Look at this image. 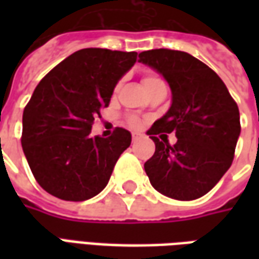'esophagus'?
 <instances>
[{"label":"esophagus","mask_w":259,"mask_h":259,"mask_svg":"<svg viewBox=\"0 0 259 259\" xmlns=\"http://www.w3.org/2000/svg\"><path fill=\"white\" fill-rule=\"evenodd\" d=\"M140 139H143V135H140V133H133V135H132V140L135 141V143L140 140Z\"/></svg>","instance_id":"obj_1"}]
</instances>
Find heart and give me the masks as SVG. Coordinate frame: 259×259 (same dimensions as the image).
<instances>
[{"mask_svg":"<svg viewBox=\"0 0 259 259\" xmlns=\"http://www.w3.org/2000/svg\"><path fill=\"white\" fill-rule=\"evenodd\" d=\"M159 81H162V80L159 79V77H157V76H144V79H143V85H144V89H148L150 85L157 84ZM127 123H129L132 127H137V126L140 124V118L136 116V115H129V116H127Z\"/></svg>","mask_w":259,"mask_h":259,"instance_id":"1","label":"heart"}]
</instances>
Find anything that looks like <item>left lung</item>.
Instances as JSON below:
<instances>
[{
  "label": "left lung",
  "instance_id": "obj_1",
  "mask_svg": "<svg viewBox=\"0 0 259 259\" xmlns=\"http://www.w3.org/2000/svg\"><path fill=\"white\" fill-rule=\"evenodd\" d=\"M139 58L162 74L172 91L168 112L147 132L155 143L144 163L150 183L175 200L200 198L232 165L241 130L237 104L222 79L190 54L159 48ZM172 131L178 137L174 146L155 137Z\"/></svg>",
  "mask_w": 259,
  "mask_h": 259
}]
</instances>
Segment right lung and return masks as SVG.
<instances>
[{"label": "right lung", "instance_id": "1", "mask_svg": "<svg viewBox=\"0 0 259 259\" xmlns=\"http://www.w3.org/2000/svg\"><path fill=\"white\" fill-rule=\"evenodd\" d=\"M136 59L137 53L84 48L38 83L23 111L22 147L37 183L47 193L84 201L105 189L132 135L118 127L108 139L91 137V124Z\"/></svg>", "mask_w": 259, "mask_h": 259}]
</instances>
